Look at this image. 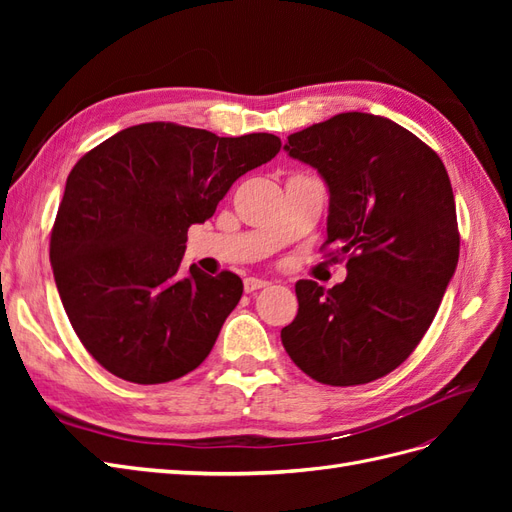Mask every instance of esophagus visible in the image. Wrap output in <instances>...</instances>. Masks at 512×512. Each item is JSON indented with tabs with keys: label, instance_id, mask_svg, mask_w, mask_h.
<instances>
[{
	"label": "esophagus",
	"instance_id": "obj_1",
	"mask_svg": "<svg viewBox=\"0 0 512 512\" xmlns=\"http://www.w3.org/2000/svg\"><path fill=\"white\" fill-rule=\"evenodd\" d=\"M269 286V282H265V280H258V277H245L243 280V288H245V292H256V290H260V288H267Z\"/></svg>",
	"mask_w": 512,
	"mask_h": 512
}]
</instances>
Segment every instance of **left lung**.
Returning a JSON list of instances; mask_svg holds the SVG:
<instances>
[{"label":"left lung","instance_id":"1","mask_svg":"<svg viewBox=\"0 0 512 512\" xmlns=\"http://www.w3.org/2000/svg\"><path fill=\"white\" fill-rule=\"evenodd\" d=\"M292 158L331 192L322 254L342 284L297 282L282 344L316 382L356 386L391 374L421 344L459 260L455 196L440 156L410 130L339 113L288 136Z\"/></svg>","mask_w":512,"mask_h":512}]
</instances>
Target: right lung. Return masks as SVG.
<instances>
[{
	"instance_id": "obj_1",
	"label": "right lung",
	"mask_w": 512,
	"mask_h": 512,
	"mask_svg": "<svg viewBox=\"0 0 512 512\" xmlns=\"http://www.w3.org/2000/svg\"><path fill=\"white\" fill-rule=\"evenodd\" d=\"M282 149L275 134L237 138L141 123L87 151L51 230L61 303L85 350L113 376L162 384L207 359L243 282L181 271L188 228L203 224L247 170Z\"/></svg>"
}]
</instances>
